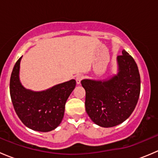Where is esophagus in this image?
<instances>
[{
	"instance_id": "34e87169",
	"label": "esophagus",
	"mask_w": 158,
	"mask_h": 158,
	"mask_svg": "<svg viewBox=\"0 0 158 158\" xmlns=\"http://www.w3.org/2000/svg\"><path fill=\"white\" fill-rule=\"evenodd\" d=\"M82 79H83V76H82V75H77V76H76V83L80 84L81 81L82 80Z\"/></svg>"
}]
</instances>
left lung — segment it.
<instances>
[{
	"label": "left lung",
	"instance_id": "left-lung-1",
	"mask_svg": "<svg viewBox=\"0 0 158 158\" xmlns=\"http://www.w3.org/2000/svg\"><path fill=\"white\" fill-rule=\"evenodd\" d=\"M118 72L107 80H82L85 90V111L92 122L104 128L125 122L135 110L141 79L135 60L126 51L117 57Z\"/></svg>",
	"mask_w": 158,
	"mask_h": 158
}]
</instances>
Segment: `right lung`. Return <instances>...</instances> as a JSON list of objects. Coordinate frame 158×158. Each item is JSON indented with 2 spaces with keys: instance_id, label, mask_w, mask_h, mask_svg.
<instances>
[{
  "instance_id": "right-lung-1",
  "label": "right lung",
  "mask_w": 158,
  "mask_h": 158,
  "mask_svg": "<svg viewBox=\"0 0 158 158\" xmlns=\"http://www.w3.org/2000/svg\"><path fill=\"white\" fill-rule=\"evenodd\" d=\"M21 58L14 65L10 80V94L14 110L28 128L38 131H50L63 120L65 105L76 87V80L71 79L41 92L25 89L19 78Z\"/></svg>"
}]
</instances>
